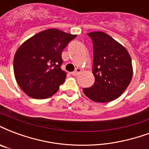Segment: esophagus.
Here are the masks:
<instances>
[{
    "mask_svg": "<svg viewBox=\"0 0 149 149\" xmlns=\"http://www.w3.org/2000/svg\"><path fill=\"white\" fill-rule=\"evenodd\" d=\"M80 72H81V69H80V68H77L74 72H72V74L73 75V76H77Z\"/></svg>",
    "mask_w": 149,
    "mask_h": 149,
    "instance_id": "esophagus-1",
    "label": "esophagus"
}]
</instances>
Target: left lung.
<instances>
[{
  "label": "left lung",
  "instance_id": "8db88e82",
  "mask_svg": "<svg viewBox=\"0 0 149 149\" xmlns=\"http://www.w3.org/2000/svg\"><path fill=\"white\" fill-rule=\"evenodd\" d=\"M93 42V85L84 88L86 96L97 102L116 100L133 77L130 55L125 47L103 31L88 33Z\"/></svg>",
  "mask_w": 149,
  "mask_h": 149
}]
</instances>
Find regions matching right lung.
Instances as JSON below:
<instances>
[{
    "instance_id": "right-lung-1",
    "label": "right lung",
    "mask_w": 149,
    "mask_h": 149,
    "mask_svg": "<svg viewBox=\"0 0 149 149\" xmlns=\"http://www.w3.org/2000/svg\"><path fill=\"white\" fill-rule=\"evenodd\" d=\"M77 35L56 28L45 30L21 44L13 60L16 82L25 94L36 100L52 96L65 82L61 53Z\"/></svg>"
}]
</instances>
